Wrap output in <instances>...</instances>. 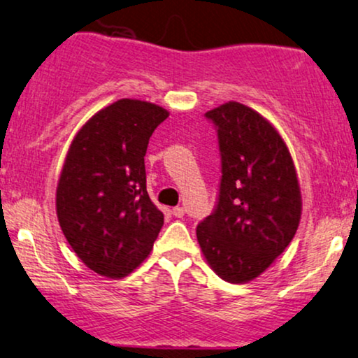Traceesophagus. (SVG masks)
I'll return each instance as SVG.
<instances>
[{"instance_id": "esophagus-1", "label": "esophagus", "mask_w": 358, "mask_h": 358, "mask_svg": "<svg viewBox=\"0 0 358 358\" xmlns=\"http://www.w3.org/2000/svg\"><path fill=\"white\" fill-rule=\"evenodd\" d=\"M171 213H173L175 218H183V216H185V210H183L182 206H176V208H173V210H171Z\"/></svg>"}]
</instances>
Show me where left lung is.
I'll return each instance as SVG.
<instances>
[{
    "label": "left lung",
    "mask_w": 358,
    "mask_h": 358,
    "mask_svg": "<svg viewBox=\"0 0 358 358\" xmlns=\"http://www.w3.org/2000/svg\"><path fill=\"white\" fill-rule=\"evenodd\" d=\"M218 127V206L198 224L208 266L226 282L259 278L299 228L301 185L291 152L271 122L229 101L206 112Z\"/></svg>",
    "instance_id": "8db88e82"
}]
</instances>
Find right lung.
I'll return each mask as SVG.
<instances>
[{
	"instance_id": "right-lung-1",
	"label": "right lung",
	"mask_w": 358,
	"mask_h": 358,
	"mask_svg": "<svg viewBox=\"0 0 358 358\" xmlns=\"http://www.w3.org/2000/svg\"><path fill=\"white\" fill-rule=\"evenodd\" d=\"M169 110L120 99L72 138L56 188V213L72 251L94 273L122 279L147 259L164 213L147 193L145 157Z\"/></svg>"
}]
</instances>
